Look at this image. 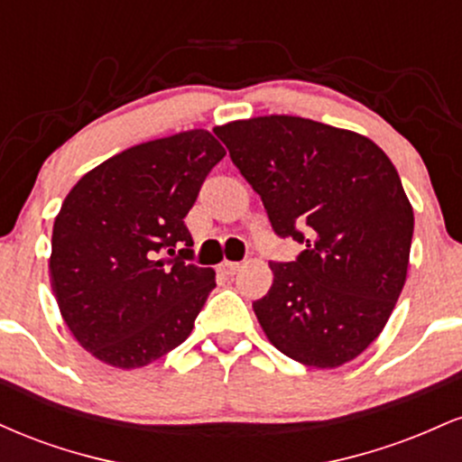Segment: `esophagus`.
I'll use <instances>...</instances> for the list:
<instances>
[{"mask_svg":"<svg viewBox=\"0 0 462 462\" xmlns=\"http://www.w3.org/2000/svg\"><path fill=\"white\" fill-rule=\"evenodd\" d=\"M221 272H224L226 275H235L238 269H241V263H232V261H224L221 263Z\"/></svg>","mask_w":462,"mask_h":462,"instance_id":"1","label":"esophagus"}]
</instances>
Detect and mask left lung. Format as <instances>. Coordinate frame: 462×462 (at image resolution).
I'll return each instance as SVG.
<instances>
[{"instance_id": "left-lung-1", "label": "left lung", "mask_w": 462, "mask_h": 462, "mask_svg": "<svg viewBox=\"0 0 462 462\" xmlns=\"http://www.w3.org/2000/svg\"><path fill=\"white\" fill-rule=\"evenodd\" d=\"M232 162L263 198L280 236L306 243L269 263L254 301L272 346L306 367L334 369L384 330L406 282L415 215L389 156L358 132L293 115L217 125Z\"/></svg>"}]
</instances>
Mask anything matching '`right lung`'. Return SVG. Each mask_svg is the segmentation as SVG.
<instances>
[{
  "label": "right lung",
  "mask_w": 462,
  "mask_h": 462,
  "mask_svg": "<svg viewBox=\"0 0 462 462\" xmlns=\"http://www.w3.org/2000/svg\"><path fill=\"white\" fill-rule=\"evenodd\" d=\"M224 156L213 132H178L116 153L69 190L51 232V291L99 363L147 367L189 338L217 282L213 269L187 263L184 217Z\"/></svg>",
  "instance_id": "right-lung-1"
}]
</instances>
